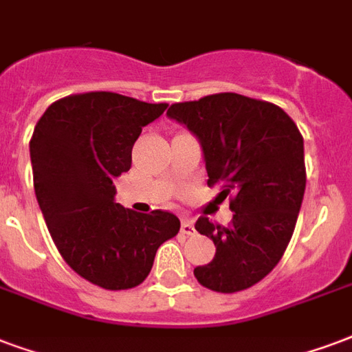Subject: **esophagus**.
Returning a JSON list of instances; mask_svg holds the SVG:
<instances>
[{
    "label": "esophagus",
    "mask_w": 352,
    "mask_h": 352,
    "mask_svg": "<svg viewBox=\"0 0 352 352\" xmlns=\"http://www.w3.org/2000/svg\"><path fill=\"white\" fill-rule=\"evenodd\" d=\"M182 234H186V236H192L195 234V224H192V221H189V219L182 221Z\"/></svg>",
    "instance_id": "obj_1"
}]
</instances>
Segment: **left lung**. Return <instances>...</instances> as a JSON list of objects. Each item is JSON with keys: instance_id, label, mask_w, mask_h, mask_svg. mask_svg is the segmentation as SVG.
<instances>
[{"instance_id": "8db88e82", "label": "left lung", "mask_w": 352, "mask_h": 352, "mask_svg": "<svg viewBox=\"0 0 352 352\" xmlns=\"http://www.w3.org/2000/svg\"><path fill=\"white\" fill-rule=\"evenodd\" d=\"M166 116L186 126L202 148L208 186L230 195V228L200 217L195 228L215 243V258L197 267L208 289L236 293L258 284L292 239L306 189L305 141L278 105L236 92L170 105Z\"/></svg>"}]
</instances>
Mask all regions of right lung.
<instances>
[{
    "label": "right lung",
    "instance_id": "right-lung-1",
    "mask_svg": "<svg viewBox=\"0 0 352 352\" xmlns=\"http://www.w3.org/2000/svg\"><path fill=\"white\" fill-rule=\"evenodd\" d=\"M165 109L115 92L76 94L47 107L29 142L55 247L79 276L105 289L139 286L157 248L179 232L174 213H137L115 200V178L129 170L142 128Z\"/></svg>",
    "mask_w": 352,
    "mask_h": 352
}]
</instances>
